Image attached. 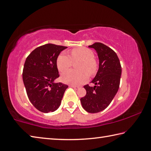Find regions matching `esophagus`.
<instances>
[{
	"label": "esophagus",
	"instance_id": "34e87169",
	"mask_svg": "<svg viewBox=\"0 0 151 151\" xmlns=\"http://www.w3.org/2000/svg\"><path fill=\"white\" fill-rule=\"evenodd\" d=\"M70 87H73V88L76 89V90H78V89L80 88V87H79V86H75V85H70Z\"/></svg>",
	"mask_w": 151,
	"mask_h": 151
}]
</instances>
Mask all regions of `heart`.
<instances>
[{
    "mask_svg": "<svg viewBox=\"0 0 151 151\" xmlns=\"http://www.w3.org/2000/svg\"><path fill=\"white\" fill-rule=\"evenodd\" d=\"M81 60L78 65L79 71L68 70L61 76L63 82L73 85H81L88 80V73L93 75L97 69V63L94 58V52L89 48L80 47L72 50L69 55L61 53L57 59L58 70L60 73L67 70L71 67L73 61Z\"/></svg>",
    "mask_w": 151,
    "mask_h": 151,
    "instance_id": "b5f03b06",
    "label": "heart"
}]
</instances>
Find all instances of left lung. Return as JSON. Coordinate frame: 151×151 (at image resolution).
I'll list each match as a JSON object with an SVG mask.
<instances>
[{
    "label": "left lung",
    "instance_id": "obj_1",
    "mask_svg": "<svg viewBox=\"0 0 151 151\" xmlns=\"http://www.w3.org/2000/svg\"><path fill=\"white\" fill-rule=\"evenodd\" d=\"M88 47L96 51L99 67L95 77L91 81L94 86H84L86 94L81 99V102L86 111L96 113L105 109L116 95L122 69L119 57L111 48L101 42H95Z\"/></svg>",
    "mask_w": 151,
    "mask_h": 151
}]
</instances>
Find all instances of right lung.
<instances>
[{
	"instance_id": "add662e5",
	"label": "right lung",
	"mask_w": 151,
	"mask_h": 151,
	"mask_svg": "<svg viewBox=\"0 0 151 151\" xmlns=\"http://www.w3.org/2000/svg\"><path fill=\"white\" fill-rule=\"evenodd\" d=\"M67 47L46 44L32 51L25 60L22 79L29 101L39 111L54 112L60 106L68 85L55 83L59 77L57 59Z\"/></svg>"
}]
</instances>
